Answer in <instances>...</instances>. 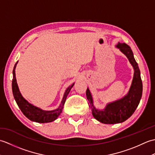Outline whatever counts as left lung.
Segmentation results:
<instances>
[{"label": "left lung", "mask_w": 155, "mask_h": 155, "mask_svg": "<svg viewBox=\"0 0 155 155\" xmlns=\"http://www.w3.org/2000/svg\"><path fill=\"white\" fill-rule=\"evenodd\" d=\"M116 47L126 56L134 69L133 78L128 93L120 99L108 103L103 109H98L94 107L89 88H87L86 92L93 116L95 119L104 124L120 123L127 120L135 111L143 94L140 72L130 47L127 44L120 42H118Z\"/></svg>", "instance_id": "left-lung-1"}]
</instances>
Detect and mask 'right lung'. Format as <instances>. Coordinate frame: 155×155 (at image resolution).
Wrapping results in <instances>:
<instances>
[{
    "label": "right lung",
    "instance_id": "add662e5",
    "mask_svg": "<svg viewBox=\"0 0 155 155\" xmlns=\"http://www.w3.org/2000/svg\"><path fill=\"white\" fill-rule=\"evenodd\" d=\"M18 62V61L16 62V63L15 64V67L12 71L13 78L12 82V89L15 100L16 101V103L17 104L19 108L22 111V113L24 114L25 116L26 117H27L29 120L36 122V123H51V122H52L55 120L56 119H57L59 115L62 113V109H63L64 104L69 92L71 91V88L74 86V83L71 84V86H69L67 89H66L60 106L57 108L52 110H42L41 108L36 107L35 105L28 102L22 97L21 92H20L17 82H16L15 74V68Z\"/></svg>",
    "mask_w": 155,
    "mask_h": 155
}]
</instances>
